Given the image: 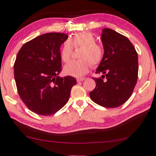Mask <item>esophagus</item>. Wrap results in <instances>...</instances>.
Listing matches in <instances>:
<instances>
[{
	"mask_svg": "<svg viewBox=\"0 0 156 156\" xmlns=\"http://www.w3.org/2000/svg\"><path fill=\"white\" fill-rule=\"evenodd\" d=\"M85 78H77V81L78 82H81V81H84Z\"/></svg>",
	"mask_w": 156,
	"mask_h": 156,
	"instance_id": "34e87169",
	"label": "esophagus"
}]
</instances>
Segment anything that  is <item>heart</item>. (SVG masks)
Returning a JSON list of instances; mask_svg holds the SVG:
<instances>
[{"mask_svg":"<svg viewBox=\"0 0 156 156\" xmlns=\"http://www.w3.org/2000/svg\"><path fill=\"white\" fill-rule=\"evenodd\" d=\"M73 47H83L78 61H72L64 66L66 74L74 77H82L90 69L91 64L96 66L101 61L104 51L96 44L95 37L91 33L83 32L77 33L73 37L66 40L61 51V58L64 62H68L71 58Z\"/></svg>","mask_w":156,"mask_h":156,"instance_id":"b5f03b06","label":"heart"}]
</instances>
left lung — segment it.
I'll use <instances>...</instances> for the list:
<instances>
[{
    "instance_id": "1",
    "label": "left lung",
    "mask_w": 156,
    "mask_h": 156,
    "mask_svg": "<svg viewBox=\"0 0 156 156\" xmlns=\"http://www.w3.org/2000/svg\"><path fill=\"white\" fill-rule=\"evenodd\" d=\"M101 38L104 55L95 73L102 75L94 78L96 87L90 96L98 105L115 108L129 98L136 86L138 54L129 39L115 30L104 28Z\"/></svg>"
}]
</instances>
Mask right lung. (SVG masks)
<instances>
[{"label": "right lung", "mask_w": 156, "mask_h": 156, "mask_svg": "<svg viewBox=\"0 0 156 156\" xmlns=\"http://www.w3.org/2000/svg\"><path fill=\"white\" fill-rule=\"evenodd\" d=\"M67 34L49 32L27 42L20 48L14 64L18 94L29 109L41 115H51L69 101L73 77H60L61 46Z\"/></svg>", "instance_id": "right-lung-1"}]
</instances>
